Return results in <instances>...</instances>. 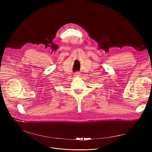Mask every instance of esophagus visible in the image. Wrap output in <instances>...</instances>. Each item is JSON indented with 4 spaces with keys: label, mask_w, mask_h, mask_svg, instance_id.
<instances>
[{
    "label": "esophagus",
    "mask_w": 152,
    "mask_h": 152,
    "mask_svg": "<svg viewBox=\"0 0 152 152\" xmlns=\"http://www.w3.org/2000/svg\"><path fill=\"white\" fill-rule=\"evenodd\" d=\"M75 75V76H80V73H79V72H76Z\"/></svg>",
    "instance_id": "34e87169"
}]
</instances>
